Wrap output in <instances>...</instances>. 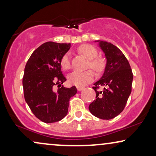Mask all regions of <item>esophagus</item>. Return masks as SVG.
<instances>
[{
  "label": "esophagus",
  "mask_w": 156,
  "mask_h": 156,
  "mask_svg": "<svg viewBox=\"0 0 156 156\" xmlns=\"http://www.w3.org/2000/svg\"><path fill=\"white\" fill-rule=\"evenodd\" d=\"M83 88L84 87H82V86H78V87H77V90H78V91H81Z\"/></svg>",
  "instance_id": "esophagus-1"
}]
</instances>
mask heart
<instances>
[{
	"mask_svg": "<svg viewBox=\"0 0 156 156\" xmlns=\"http://www.w3.org/2000/svg\"><path fill=\"white\" fill-rule=\"evenodd\" d=\"M78 51L89 59L88 68H91L96 73H99L104 70L105 68V62L102 58H96L98 51L94 47L90 44H83L78 47ZM61 68L65 71L70 69V61L69 53H66L61 58L60 60ZM94 73L92 70H88L86 71L73 72L68 76V82L70 84L77 86H83L90 83L94 79Z\"/></svg>",
	"mask_w": 156,
	"mask_h": 156,
	"instance_id": "obj_1",
	"label": "heart"
}]
</instances>
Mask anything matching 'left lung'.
I'll return each mask as SVG.
<instances>
[{"label":"left lung","mask_w":156,"mask_h":156,"mask_svg":"<svg viewBox=\"0 0 156 156\" xmlns=\"http://www.w3.org/2000/svg\"><path fill=\"white\" fill-rule=\"evenodd\" d=\"M98 42L106 59L103 76L94 83L96 100L88 106L93 115L101 119H111L125 109L132 91L133 74L129 62L122 51L112 43ZM103 87V91H98Z\"/></svg>","instance_id":"1"}]
</instances>
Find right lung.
Masks as SVG:
<instances>
[{
	"instance_id": "add662e5",
	"label": "right lung",
	"mask_w": 156,
	"mask_h": 156,
	"mask_svg": "<svg viewBox=\"0 0 156 156\" xmlns=\"http://www.w3.org/2000/svg\"><path fill=\"white\" fill-rule=\"evenodd\" d=\"M70 48V43L45 42L33 52L26 64L22 81L25 101L35 117L45 123L63 119L70 98L77 93L76 86H62L57 92L53 90L66 80L60 60Z\"/></svg>"
}]
</instances>
